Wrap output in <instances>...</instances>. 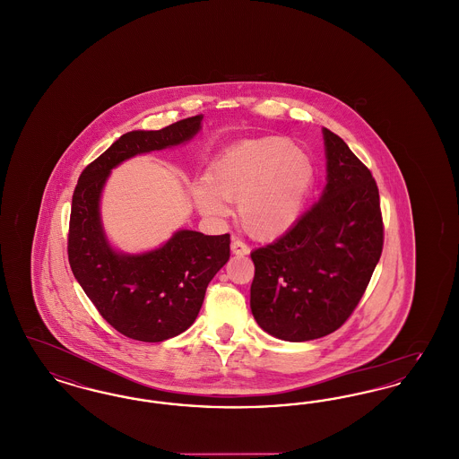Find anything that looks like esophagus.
Wrapping results in <instances>:
<instances>
[{"instance_id": "esophagus-1", "label": "esophagus", "mask_w": 459, "mask_h": 459, "mask_svg": "<svg viewBox=\"0 0 459 459\" xmlns=\"http://www.w3.org/2000/svg\"><path fill=\"white\" fill-rule=\"evenodd\" d=\"M230 249H232V253H234V255H239V256H244V255H247V253H249V246H247L244 240L240 239L232 240Z\"/></svg>"}]
</instances>
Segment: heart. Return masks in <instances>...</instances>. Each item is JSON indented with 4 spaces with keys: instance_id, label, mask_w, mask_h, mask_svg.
I'll list each match as a JSON object with an SVG mask.
<instances>
[{
    "instance_id": "heart-1",
    "label": "heart",
    "mask_w": 459,
    "mask_h": 459,
    "mask_svg": "<svg viewBox=\"0 0 459 459\" xmlns=\"http://www.w3.org/2000/svg\"><path fill=\"white\" fill-rule=\"evenodd\" d=\"M311 167L296 146L279 137L246 141L220 158L208 182L195 187L199 210L213 219L239 203L240 225L258 239H273L296 221Z\"/></svg>"
}]
</instances>
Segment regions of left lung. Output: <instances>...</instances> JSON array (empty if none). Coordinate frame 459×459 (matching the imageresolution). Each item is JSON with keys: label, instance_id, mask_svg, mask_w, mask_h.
I'll return each mask as SVG.
<instances>
[{"label": "left lung", "instance_id": "1", "mask_svg": "<svg viewBox=\"0 0 459 459\" xmlns=\"http://www.w3.org/2000/svg\"><path fill=\"white\" fill-rule=\"evenodd\" d=\"M327 186L282 238L251 253V311L270 335L303 342L342 327L384 247L378 187L367 165L324 129Z\"/></svg>", "mask_w": 459, "mask_h": 459}]
</instances>
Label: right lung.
Instances as JSON below:
<instances>
[{"mask_svg":"<svg viewBox=\"0 0 459 459\" xmlns=\"http://www.w3.org/2000/svg\"><path fill=\"white\" fill-rule=\"evenodd\" d=\"M203 115L161 131L120 135L82 170L74 189L66 253L74 277L100 315L122 335L161 342L196 320L206 287L230 256V236L178 230L160 249L137 256L115 253L100 223V195L109 170L139 153L191 139Z\"/></svg>","mask_w":459,"mask_h":459,"instance_id":"obj_1","label":"right lung"}]
</instances>
